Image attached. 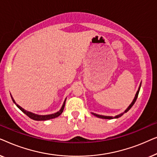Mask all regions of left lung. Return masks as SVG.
<instances>
[{"label": "left lung", "mask_w": 157, "mask_h": 157, "mask_svg": "<svg viewBox=\"0 0 157 157\" xmlns=\"http://www.w3.org/2000/svg\"><path fill=\"white\" fill-rule=\"evenodd\" d=\"M141 83H140V86L139 87V89H138V91H137V92H136V95H135V97H134V100H133V101L132 102V104H131L129 106H128V107L127 109H126L125 111H124V112H123V113H120V114H119V115H117V116H115V117H107V116H102V115H98V114H96V113H91L93 115H94L95 116V117H98V118H101V119H113V118H114V119H117V118H119V117H121L122 115L124 114V113H126L127 112V111L129 110V109L132 108V107L133 106V105L134 104V103L136 102V99H137V97H138V95H139V90H140V87H141Z\"/></svg>", "instance_id": "1"}]
</instances>
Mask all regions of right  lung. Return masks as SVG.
Returning <instances> with one entry per match:
<instances>
[{"mask_svg":"<svg viewBox=\"0 0 157 157\" xmlns=\"http://www.w3.org/2000/svg\"><path fill=\"white\" fill-rule=\"evenodd\" d=\"M10 96H11V95H10ZM11 98H12L14 104L16 105L17 107H18V108L20 109V110L22 111L25 114H26L29 118H31V119H33V120H36V121H46V120L54 119V118H56L58 117H59V116L62 113V112H63V111L64 109V106H65L66 100V98L65 101H64L63 104V106H62L61 109H60V110L58 111V112L55 113H52V114H48V115H38V114H36V113L30 112V111H25V109H23L22 107H21L20 106H19V105H18L16 102H15V101L13 99V98L12 97V96H11Z\"/></svg>","mask_w":157,"mask_h":157,"instance_id":"1","label":"right lung"}]
</instances>
